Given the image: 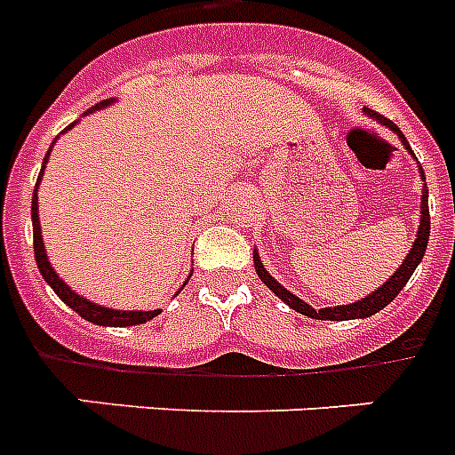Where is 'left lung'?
I'll list each match as a JSON object with an SVG mask.
<instances>
[{
	"label": "left lung",
	"instance_id": "8db88e82",
	"mask_svg": "<svg viewBox=\"0 0 455 455\" xmlns=\"http://www.w3.org/2000/svg\"><path fill=\"white\" fill-rule=\"evenodd\" d=\"M367 116H371V119H376L381 125L390 128V131H393L395 135L402 140V144L407 147L409 154H413L411 147H409V142H407V138L402 135V131L393 124V121H387L386 116H381V114L369 112V109H367ZM419 172H420V180L426 182V172H423V168H420V165H419ZM427 238H430V212H427V187H423V196H420L419 234H416V240L411 243V250H409V254L400 264V268H397V271H395L381 287H376V290L371 291L369 297L357 299L355 304L330 306V308H320V311H315L311 304H306L304 299H299L297 294H291L287 287L280 285L278 280L273 278L271 273L266 271L264 264H261L259 250H254V268H257V275H259L261 283H264V285L268 287L273 294H275V297L283 299V301L290 306L291 311L313 317V320H357V317H369V315H374V313L383 311V308H386V306L390 304V301H393L397 294H400L402 287L407 285L409 278H411L413 271H416V266L423 261V254H426V247H427Z\"/></svg>",
	"mask_w": 455,
	"mask_h": 455
}]
</instances>
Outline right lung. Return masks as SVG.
<instances>
[{
  "mask_svg": "<svg viewBox=\"0 0 455 455\" xmlns=\"http://www.w3.org/2000/svg\"><path fill=\"white\" fill-rule=\"evenodd\" d=\"M114 102H116L114 98L102 100V102H98L95 107H91L86 114L100 112V109H105V107L114 105ZM76 124H79V121L69 124L62 132L72 131ZM53 144L48 147L46 156H44L42 172H39V180H36V189H39V182H42L44 168H46L48 156H51ZM36 189H35V196H32V234H35V257H36V266H39V273H42V278L46 280L48 285H51V290H53L55 294H58V297H60L62 301L69 306V308H72V311L79 313L84 320H88V323H93V324H100V327H132V324H142V323H147V320H151V317H156L158 311H116V308H107V306L93 304L91 299L76 294V291H74L72 287H69L68 283H65V280H62L58 273H55V268L51 266V261H48V257H46V250H44L42 224H39V208H36V198H39V196H36ZM189 278H191V273H189ZM184 285H187V283H184ZM182 287H180V290H182Z\"/></svg>",
  "mask_w": 455,
  "mask_h": 455,
  "instance_id": "right-lung-1",
  "label": "right lung"
}]
</instances>
